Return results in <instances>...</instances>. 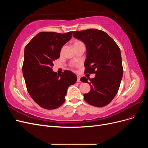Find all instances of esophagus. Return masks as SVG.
<instances>
[{"label":"esophagus","mask_w":148,"mask_h":148,"mask_svg":"<svg viewBox=\"0 0 148 148\" xmlns=\"http://www.w3.org/2000/svg\"><path fill=\"white\" fill-rule=\"evenodd\" d=\"M80 78H81V77L79 75H77V82H80Z\"/></svg>","instance_id":"1"}]
</instances>
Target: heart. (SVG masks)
Instances as JSON below:
<instances>
[{"instance_id": "obj_1", "label": "heart", "mask_w": 148, "mask_h": 148, "mask_svg": "<svg viewBox=\"0 0 148 148\" xmlns=\"http://www.w3.org/2000/svg\"><path fill=\"white\" fill-rule=\"evenodd\" d=\"M83 44V42L81 41H79V40H75V41L73 42V46H75L79 45V44ZM73 66H74V65H73Z\"/></svg>"}]
</instances>
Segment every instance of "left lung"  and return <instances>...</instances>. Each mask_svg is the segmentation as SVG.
Wrapping results in <instances>:
<instances>
[{"label":"left lung","instance_id":"left-lung-1","mask_svg":"<svg viewBox=\"0 0 148 148\" xmlns=\"http://www.w3.org/2000/svg\"><path fill=\"white\" fill-rule=\"evenodd\" d=\"M73 36L83 41L86 47L84 73H95L88 82L85 77L82 82L88 83L91 91L84 95L90 105L104 107L117 95L123 76V66L120 48L106 32L97 29L74 31Z\"/></svg>","mask_w":148,"mask_h":148}]
</instances>
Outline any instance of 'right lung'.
Instances as JSON below:
<instances>
[{"label": "right lung", "mask_w": 148, "mask_h": 148, "mask_svg": "<svg viewBox=\"0 0 148 148\" xmlns=\"http://www.w3.org/2000/svg\"><path fill=\"white\" fill-rule=\"evenodd\" d=\"M72 33H39L25 48L22 71L26 88L31 98L44 109H55L63 104L67 89L77 80L71 71L65 70L59 75L52 69Z\"/></svg>", "instance_id": "1"}]
</instances>
